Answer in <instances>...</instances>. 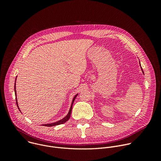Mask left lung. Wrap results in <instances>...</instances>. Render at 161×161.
<instances>
[{
  "label": "left lung",
  "instance_id": "left-lung-1",
  "mask_svg": "<svg viewBox=\"0 0 161 161\" xmlns=\"http://www.w3.org/2000/svg\"><path fill=\"white\" fill-rule=\"evenodd\" d=\"M142 70H143V69H142Z\"/></svg>",
  "mask_w": 161,
  "mask_h": 161
}]
</instances>
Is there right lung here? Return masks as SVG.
Listing matches in <instances>:
<instances>
[{
    "instance_id": "add662e5",
    "label": "right lung",
    "mask_w": 161,
    "mask_h": 161,
    "mask_svg": "<svg viewBox=\"0 0 161 161\" xmlns=\"http://www.w3.org/2000/svg\"><path fill=\"white\" fill-rule=\"evenodd\" d=\"M16 83V81H15ZM14 92H15V96H16V104H17V106L18 108V103H17V99H16V83L14 84ZM78 96V94H76L75 97L73 98V102H72V104H71V108H70V109H69V111L66 117H65L63 119L57 122H55V123H52V124H43L44 126H47V127H52V126H55V125H60V124H62L65 122H66L69 119L70 117H71V111H72V108H73V103L76 97V96ZM19 109V108H18Z\"/></svg>"
}]
</instances>
